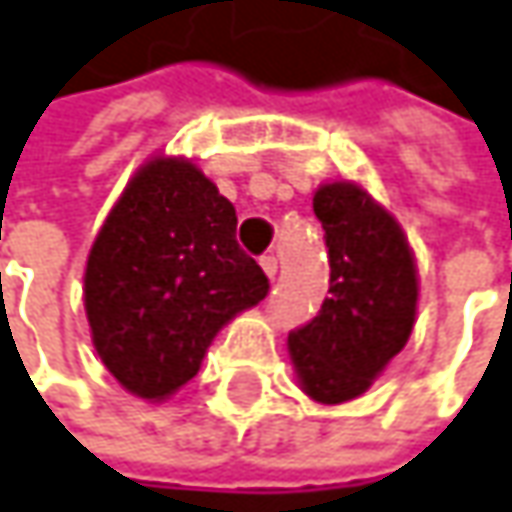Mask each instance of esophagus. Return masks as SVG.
Here are the masks:
<instances>
[{
	"mask_svg": "<svg viewBox=\"0 0 512 512\" xmlns=\"http://www.w3.org/2000/svg\"><path fill=\"white\" fill-rule=\"evenodd\" d=\"M259 265H262V270L268 273L270 279H276V270H279V262H276V256H262V259H259Z\"/></svg>",
	"mask_w": 512,
	"mask_h": 512,
	"instance_id": "obj_1",
	"label": "esophagus"
}]
</instances>
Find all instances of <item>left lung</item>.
I'll return each instance as SVG.
<instances>
[{
	"label": "left lung",
	"mask_w": 512,
	"mask_h": 512,
	"mask_svg": "<svg viewBox=\"0 0 512 512\" xmlns=\"http://www.w3.org/2000/svg\"><path fill=\"white\" fill-rule=\"evenodd\" d=\"M328 247V296L317 317L288 334L299 383L320 403L363 395L406 345L418 276L397 221L354 184L314 195Z\"/></svg>",
	"instance_id": "obj_1"
}]
</instances>
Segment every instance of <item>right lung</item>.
Returning <instances> with one entry per match:
<instances>
[{
    "label": "right lung",
    "instance_id": "obj_1",
    "mask_svg": "<svg viewBox=\"0 0 512 512\" xmlns=\"http://www.w3.org/2000/svg\"><path fill=\"white\" fill-rule=\"evenodd\" d=\"M270 291L236 242V210L178 158L129 181L86 265V314L100 360L146 400L198 374L218 328Z\"/></svg>",
    "mask_w": 512,
    "mask_h": 512
}]
</instances>
